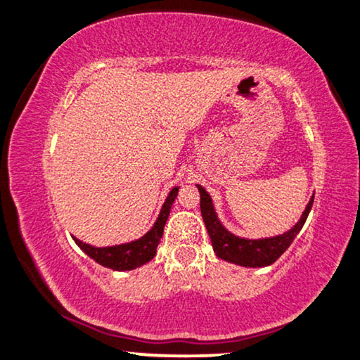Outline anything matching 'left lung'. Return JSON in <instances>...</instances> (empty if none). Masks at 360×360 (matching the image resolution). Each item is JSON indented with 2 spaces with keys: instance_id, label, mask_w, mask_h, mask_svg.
I'll return each mask as SVG.
<instances>
[{
  "instance_id": "1",
  "label": "left lung",
  "mask_w": 360,
  "mask_h": 360,
  "mask_svg": "<svg viewBox=\"0 0 360 360\" xmlns=\"http://www.w3.org/2000/svg\"><path fill=\"white\" fill-rule=\"evenodd\" d=\"M198 189L199 194H201L202 219L204 224H206L209 238H211L214 252H216L217 257L224 259L227 262L239 264V266L244 267H264L276 262L284 254L285 249L292 244V240L299 234V231L302 229L314 202L312 195L311 201L306 206V211L302 212L301 219L288 233L266 239H244L229 233L221 224V221L216 216V211H214L211 195L206 193V189L202 186L198 184Z\"/></svg>"
}]
</instances>
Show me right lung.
Wrapping results in <instances>:
<instances>
[{
    "instance_id": "add662e5",
    "label": "right lung",
    "mask_w": 360,
    "mask_h": 360,
    "mask_svg": "<svg viewBox=\"0 0 360 360\" xmlns=\"http://www.w3.org/2000/svg\"><path fill=\"white\" fill-rule=\"evenodd\" d=\"M177 191H179V188L171 189V193L166 198L165 204H162L158 221L154 222L151 231H148V233L138 240H133V243L127 244L111 245V248H94V245L86 244L83 240L76 238L72 239H75V243L78 244L91 259H94V261L101 264L104 267H109V269L112 271L136 269V267L143 266V264L149 262L154 256H156L158 244L162 238V233H165L167 216H169L171 206L172 202H174Z\"/></svg>"
}]
</instances>
